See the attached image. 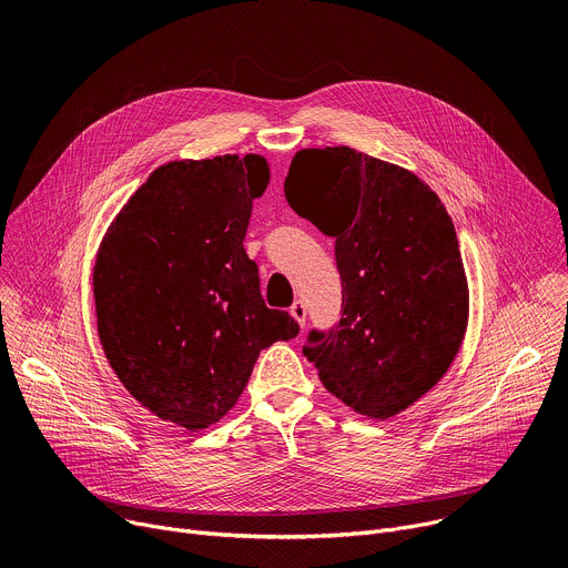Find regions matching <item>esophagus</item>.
<instances>
[{
	"instance_id": "obj_1",
	"label": "esophagus",
	"mask_w": 568,
	"mask_h": 568,
	"mask_svg": "<svg viewBox=\"0 0 568 568\" xmlns=\"http://www.w3.org/2000/svg\"><path fill=\"white\" fill-rule=\"evenodd\" d=\"M290 313H292V317H294V320H296L301 326L306 324V304H304V301L296 298L294 304L290 306Z\"/></svg>"
}]
</instances>
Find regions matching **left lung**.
<instances>
[{"label":"left lung","instance_id":"8db88e82","mask_svg":"<svg viewBox=\"0 0 568 568\" xmlns=\"http://www.w3.org/2000/svg\"><path fill=\"white\" fill-rule=\"evenodd\" d=\"M285 199L335 240L339 322L311 328L304 356L328 393L390 418L438 384L468 322L455 223L413 173L354 148L294 155Z\"/></svg>","mask_w":568,"mask_h":568}]
</instances>
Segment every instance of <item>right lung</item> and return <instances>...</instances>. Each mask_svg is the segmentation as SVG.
Returning <instances> with one entry per match:
<instances>
[{"label": "right lung", "mask_w": 568, "mask_h": 568, "mask_svg": "<svg viewBox=\"0 0 568 568\" xmlns=\"http://www.w3.org/2000/svg\"><path fill=\"white\" fill-rule=\"evenodd\" d=\"M267 182L260 155L164 164L111 223L95 260L109 365L148 410L189 432L221 420L260 352L298 333L290 313L264 304L244 251Z\"/></svg>", "instance_id": "1"}]
</instances>
